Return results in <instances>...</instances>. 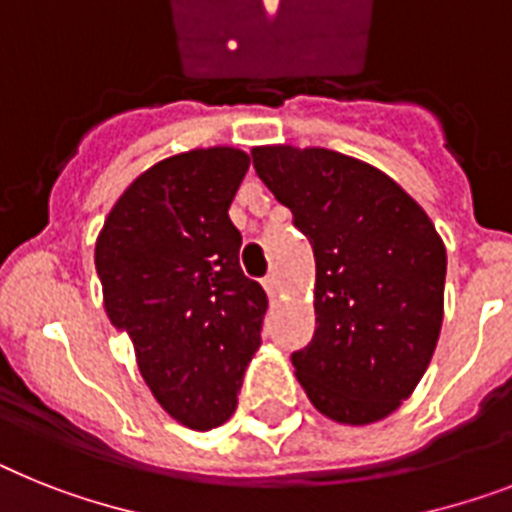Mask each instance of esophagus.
I'll list each match as a JSON object with an SVG mask.
<instances>
[{
    "label": "esophagus",
    "instance_id": "esophagus-1",
    "mask_svg": "<svg viewBox=\"0 0 512 512\" xmlns=\"http://www.w3.org/2000/svg\"><path fill=\"white\" fill-rule=\"evenodd\" d=\"M261 285H264V290L269 298H274V295H277V290H280V280H277V274H266L264 280H261Z\"/></svg>",
    "mask_w": 512,
    "mask_h": 512
}]
</instances>
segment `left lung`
Masks as SVG:
<instances>
[{"mask_svg": "<svg viewBox=\"0 0 512 512\" xmlns=\"http://www.w3.org/2000/svg\"><path fill=\"white\" fill-rule=\"evenodd\" d=\"M256 175L314 248V337L293 353L314 408L371 424L411 398L437 348L445 243L392 177L329 149L259 146Z\"/></svg>", "mask_w": 512, "mask_h": 512, "instance_id": "8db88e82", "label": "left lung"}]
</instances>
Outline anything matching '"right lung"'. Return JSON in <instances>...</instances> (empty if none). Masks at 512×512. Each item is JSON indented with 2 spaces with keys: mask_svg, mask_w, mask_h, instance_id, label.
Here are the masks:
<instances>
[{
  "mask_svg": "<svg viewBox=\"0 0 512 512\" xmlns=\"http://www.w3.org/2000/svg\"><path fill=\"white\" fill-rule=\"evenodd\" d=\"M248 164L230 146L170 156L135 177L96 240L109 322L133 340L156 403L198 432L235 413L269 306L227 214Z\"/></svg>",
  "mask_w": 512,
  "mask_h": 512,
  "instance_id": "obj_1",
  "label": "right lung"
}]
</instances>
